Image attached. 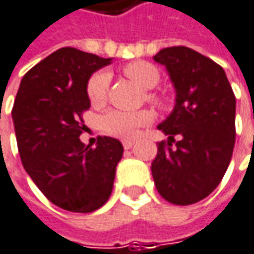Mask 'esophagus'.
Returning a JSON list of instances; mask_svg holds the SVG:
<instances>
[{
  "instance_id": "obj_1",
  "label": "esophagus",
  "mask_w": 254,
  "mask_h": 254,
  "mask_svg": "<svg viewBox=\"0 0 254 254\" xmlns=\"http://www.w3.org/2000/svg\"><path fill=\"white\" fill-rule=\"evenodd\" d=\"M133 143H135V142L129 141V139H124V141H122V145H124L125 149H130V148L133 146Z\"/></svg>"
}]
</instances>
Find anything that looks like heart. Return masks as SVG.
<instances>
[{
	"label": "heart",
	"mask_w": 254,
	"mask_h": 254,
	"mask_svg": "<svg viewBox=\"0 0 254 254\" xmlns=\"http://www.w3.org/2000/svg\"><path fill=\"white\" fill-rule=\"evenodd\" d=\"M125 76L129 77L132 82H135L142 89H152L159 82V70L152 63L148 62H130L122 67ZM111 76L108 71L100 70L92 74L86 84V95L89 102L100 108L106 103L108 99V90H109ZM145 97L149 103H152L155 108L164 111L168 108L170 102L168 97L161 92L148 90ZM154 116L151 111L142 109L136 112H124V111H109L105 113L100 119V127L106 132L118 138H132L136 135V132L141 127H146L152 122Z\"/></svg>",
	"instance_id": "1"
}]
</instances>
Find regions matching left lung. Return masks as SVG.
I'll list each match as a JSON object with an SVG mask.
<instances>
[{"instance_id":"1","label":"left lung","mask_w":254,"mask_h":254,"mask_svg":"<svg viewBox=\"0 0 254 254\" xmlns=\"http://www.w3.org/2000/svg\"><path fill=\"white\" fill-rule=\"evenodd\" d=\"M154 60L168 70L177 103L158 127L170 139L158 143L152 177L164 200L194 204L216 190L229 168L236 142V96L223 67L192 49L167 47Z\"/></svg>"}]
</instances>
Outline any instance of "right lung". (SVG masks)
I'll return each instance as SVG.
<instances>
[{
	"mask_svg": "<svg viewBox=\"0 0 254 254\" xmlns=\"http://www.w3.org/2000/svg\"><path fill=\"white\" fill-rule=\"evenodd\" d=\"M109 63L63 47L24 74L12 108L25 171L47 200L73 213H92L109 200L124 154L122 143L111 136H97L95 148L79 138L83 113L90 108L87 80Z\"/></svg>",
	"mask_w": 254,
	"mask_h": 254,
	"instance_id": "right-lung-1",
	"label": "right lung"
}]
</instances>
